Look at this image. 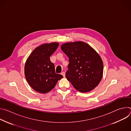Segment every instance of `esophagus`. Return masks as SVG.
<instances>
[{
  "label": "esophagus",
  "mask_w": 131,
  "mask_h": 131,
  "mask_svg": "<svg viewBox=\"0 0 131 131\" xmlns=\"http://www.w3.org/2000/svg\"><path fill=\"white\" fill-rule=\"evenodd\" d=\"M61 74L63 76V77H65V72H64V71L62 72H61Z\"/></svg>",
  "instance_id": "1"
}]
</instances>
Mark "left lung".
Listing matches in <instances>:
<instances>
[{
  "mask_svg": "<svg viewBox=\"0 0 131 131\" xmlns=\"http://www.w3.org/2000/svg\"><path fill=\"white\" fill-rule=\"evenodd\" d=\"M69 58L65 77L80 92H88L100 82L103 73V61L98 53L83 42H68L61 46Z\"/></svg>",
  "mask_w": 131,
  "mask_h": 131,
  "instance_id": "8db88e82",
  "label": "left lung"
}]
</instances>
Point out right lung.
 I'll use <instances>...</instances> for the list:
<instances>
[{"label":"right lung","mask_w":131,"mask_h":131,"mask_svg":"<svg viewBox=\"0 0 131 131\" xmlns=\"http://www.w3.org/2000/svg\"><path fill=\"white\" fill-rule=\"evenodd\" d=\"M58 42L44 44L36 48L29 55L25 65V75L29 85L36 91L46 93L52 90L63 77L55 73L51 55L57 49Z\"/></svg>","instance_id":"obj_1"}]
</instances>
